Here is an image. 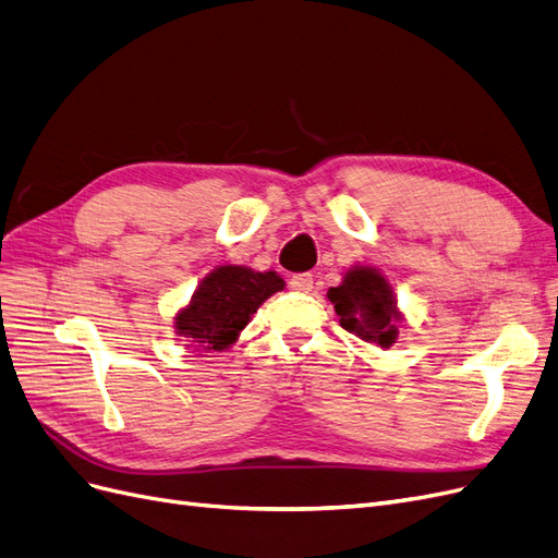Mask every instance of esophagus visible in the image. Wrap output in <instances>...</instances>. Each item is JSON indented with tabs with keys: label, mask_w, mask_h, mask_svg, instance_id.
Masks as SVG:
<instances>
[{
	"label": "esophagus",
	"mask_w": 558,
	"mask_h": 558,
	"mask_svg": "<svg viewBox=\"0 0 558 558\" xmlns=\"http://www.w3.org/2000/svg\"><path fill=\"white\" fill-rule=\"evenodd\" d=\"M291 289L300 291V293H310L314 289V277L310 272H302V275H293L291 277Z\"/></svg>",
	"instance_id": "obj_1"
}]
</instances>
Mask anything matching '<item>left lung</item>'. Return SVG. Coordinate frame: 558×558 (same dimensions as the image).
Listing matches in <instances>:
<instances>
[{
    "instance_id": "left-lung-1",
    "label": "left lung",
    "mask_w": 558,
    "mask_h": 558,
    "mask_svg": "<svg viewBox=\"0 0 558 558\" xmlns=\"http://www.w3.org/2000/svg\"><path fill=\"white\" fill-rule=\"evenodd\" d=\"M328 300L340 316V326L351 335L381 349L396 344L404 316L398 310L391 281L377 267H349L340 286L328 291Z\"/></svg>"
}]
</instances>
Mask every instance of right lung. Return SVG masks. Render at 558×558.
I'll use <instances>...</instances> for the list:
<instances>
[{
  "label": "right lung",
  "instance_id": "add662e5",
  "mask_svg": "<svg viewBox=\"0 0 558 558\" xmlns=\"http://www.w3.org/2000/svg\"><path fill=\"white\" fill-rule=\"evenodd\" d=\"M283 286L272 269L256 272L246 265H218L197 283L189 305L177 312L174 330L193 351H226L240 340L263 302Z\"/></svg>",
  "mask_w": 558,
  "mask_h": 558
}]
</instances>
